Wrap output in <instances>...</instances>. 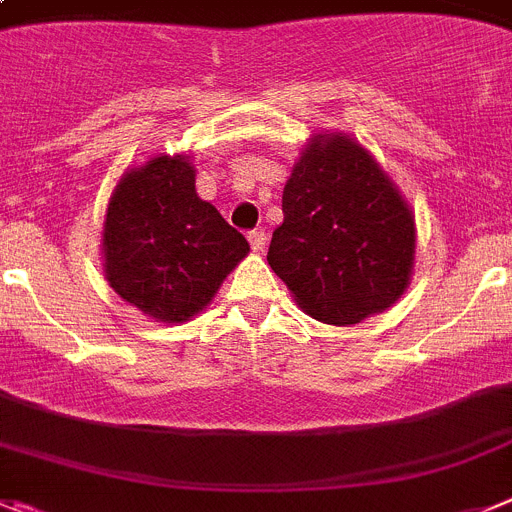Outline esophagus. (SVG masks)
<instances>
[{
    "label": "esophagus",
    "mask_w": 512,
    "mask_h": 512,
    "mask_svg": "<svg viewBox=\"0 0 512 512\" xmlns=\"http://www.w3.org/2000/svg\"><path fill=\"white\" fill-rule=\"evenodd\" d=\"M248 243H251V248H253V251H256V253H264V248H266V233L261 231V228H259V231H251V233H248Z\"/></svg>",
    "instance_id": "34e87169"
}]
</instances>
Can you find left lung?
<instances>
[{
  "label": "left lung",
  "instance_id": "obj_1",
  "mask_svg": "<svg viewBox=\"0 0 512 512\" xmlns=\"http://www.w3.org/2000/svg\"><path fill=\"white\" fill-rule=\"evenodd\" d=\"M269 266L302 312L348 327L396 304L414 271L409 203L368 149L317 134L284 185Z\"/></svg>",
  "mask_w": 512,
  "mask_h": 512
}]
</instances>
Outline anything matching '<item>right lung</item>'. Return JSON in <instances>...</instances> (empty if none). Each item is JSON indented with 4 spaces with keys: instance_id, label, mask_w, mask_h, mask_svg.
<instances>
[{
    "instance_id": "obj_1",
    "label": "right lung",
    "mask_w": 512,
    "mask_h": 512,
    "mask_svg": "<svg viewBox=\"0 0 512 512\" xmlns=\"http://www.w3.org/2000/svg\"><path fill=\"white\" fill-rule=\"evenodd\" d=\"M248 241L195 192L185 154L124 172L103 220V271L124 302L154 322H187L246 259Z\"/></svg>"
}]
</instances>
